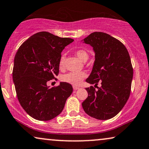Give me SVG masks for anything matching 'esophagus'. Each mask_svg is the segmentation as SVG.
I'll use <instances>...</instances> for the list:
<instances>
[{"label":"esophagus","instance_id":"obj_1","mask_svg":"<svg viewBox=\"0 0 149 149\" xmlns=\"http://www.w3.org/2000/svg\"><path fill=\"white\" fill-rule=\"evenodd\" d=\"M73 89L75 90V91H76V90H78V88H79L78 86H73Z\"/></svg>","mask_w":149,"mask_h":149}]
</instances>
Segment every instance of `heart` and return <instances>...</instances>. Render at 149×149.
Wrapping results in <instances>:
<instances>
[{
    "instance_id": "1",
    "label": "heart",
    "mask_w": 149,
    "mask_h": 149,
    "mask_svg": "<svg viewBox=\"0 0 149 149\" xmlns=\"http://www.w3.org/2000/svg\"><path fill=\"white\" fill-rule=\"evenodd\" d=\"M75 54L81 61L86 62L88 58V54L85 50L79 49L75 52ZM65 65V57L62 56L59 61V67L63 69ZM86 77V73L84 72H71L64 75L62 77V80L72 85H79L84 78Z\"/></svg>"
}]
</instances>
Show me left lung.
<instances>
[{"label":"left lung","mask_w":149,"mask_h":149,"mask_svg":"<svg viewBox=\"0 0 149 149\" xmlns=\"http://www.w3.org/2000/svg\"><path fill=\"white\" fill-rule=\"evenodd\" d=\"M82 41L93 47L95 61L88 83L97 85L86 88L88 97L82 103L86 114L97 120L113 118L122 110L131 93L133 70L125 46L103 32H93Z\"/></svg>","instance_id":"1"}]
</instances>
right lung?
<instances>
[{
  "label": "right lung",
  "mask_w": 149,
  "mask_h": 149,
  "mask_svg": "<svg viewBox=\"0 0 149 149\" xmlns=\"http://www.w3.org/2000/svg\"><path fill=\"white\" fill-rule=\"evenodd\" d=\"M73 41L40 31L29 37L17 51L12 73L17 97L24 110L36 120L56 118L72 93L70 84L61 82L49 88L47 82L58 76L61 52Z\"/></svg>",
  "instance_id": "obj_1"
}]
</instances>
